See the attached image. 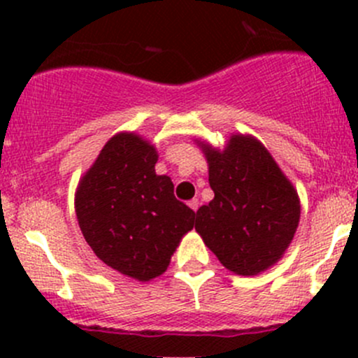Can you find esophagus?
Segmentation results:
<instances>
[{"label": "esophagus", "instance_id": "esophagus-1", "mask_svg": "<svg viewBox=\"0 0 358 358\" xmlns=\"http://www.w3.org/2000/svg\"><path fill=\"white\" fill-rule=\"evenodd\" d=\"M189 206H190V209H192V211H197V208H199V201H197V199L189 201Z\"/></svg>", "mask_w": 358, "mask_h": 358}]
</instances>
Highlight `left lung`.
Instances as JSON below:
<instances>
[{"label":"left lung","instance_id":"obj_1","mask_svg":"<svg viewBox=\"0 0 358 358\" xmlns=\"http://www.w3.org/2000/svg\"><path fill=\"white\" fill-rule=\"evenodd\" d=\"M215 197L197 209L196 230L225 268L256 275L275 265L299 223V197L262 142L232 135L225 150L197 142Z\"/></svg>","mask_w":358,"mask_h":358}]
</instances>
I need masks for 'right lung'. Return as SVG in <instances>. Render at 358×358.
Listing matches in <instances>:
<instances>
[{
    "mask_svg": "<svg viewBox=\"0 0 358 358\" xmlns=\"http://www.w3.org/2000/svg\"><path fill=\"white\" fill-rule=\"evenodd\" d=\"M157 150L135 133H117L76 190V216L86 243L122 275L147 282L166 272L196 213L156 175Z\"/></svg>",
    "mask_w": 358,
    "mask_h": 358,
    "instance_id": "right-lung-1",
    "label": "right lung"
}]
</instances>
